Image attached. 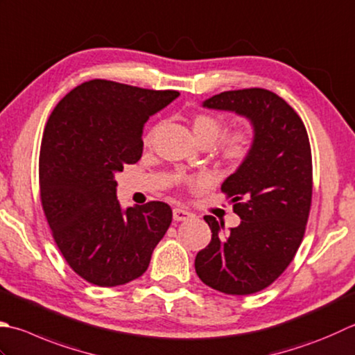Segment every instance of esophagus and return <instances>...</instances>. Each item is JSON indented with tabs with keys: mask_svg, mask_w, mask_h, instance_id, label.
Listing matches in <instances>:
<instances>
[{
	"mask_svg": "<svg viewBox=\"0 0 355 355\" xmlns=\"http://www.w3.org/2000/svg\"><path fill=\"white\" fill-rule=\"evenodd\" d=\"M191 218H193L192 212L184 211V209H182V207H175V209H173V220L175 221H186Z\"/></svg>",
	"mask_w": 355,
	"mask_h": 355,
	"instance_id": "esophagus-1",
	"label": "esophagus"
}]
</instances>
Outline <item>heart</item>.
Returning <instances> with one entry per match:
<instances>
[{"label": "heart", "instance_id": "heart-1", "mask_svg": "<svg viewBox=\"0 0 355 355\" xmlns=\"http://www.w3.org/2000/svg\"><path fill=\"white\" fill-rule=\"evenodd\" d=\"M192 130L193 135L198 140L200 144H215L219 138L222 140L218 143V155L220 158L226 162L227 164L239 166L245 163L251 155L254 149V135L252 132L245 128L234 129L227 132L225 136V121L220 116H215L212 114H197L192 118ZM155 130L152 129L148 135H146L144 141L150 143L154 138ZM192 183L196 180H187Z\"/></svg>", "mask_w": 355, "mask_h": 355}]
</instances>
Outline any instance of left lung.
Returning a JSON list of instances; mask_svg holds the SVG:
<instances>
[{"instance_id": "obj_1", "label": "left lung", "mask_w": 355, "mask_h": 355, "mask_svg": "<svg viewBox=\"0 0 355 355\" xmlns=\"http://www.w3.org/2000/svg\"><path fill=\"white\" fill-rule=\"evenodd\" d=\"M251 120V155L221 184L241 218L221 235L212 215V240L196 257L200 280L231 295L268 288L284 272L302 245L312 200V155L302 118L266 89L227 90L203 103Z\"/></svg>"}]
</instances>
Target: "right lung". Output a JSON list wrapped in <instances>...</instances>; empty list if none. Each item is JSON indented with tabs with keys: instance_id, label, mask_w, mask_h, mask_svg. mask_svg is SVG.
Listing matches in <instances>:
<instances>
[{
	"instance_id": "obj_1",
	"label": "right lung",
	"mask_w": 355,
	"mask_h": 355,
	"mask_svg": "<svg viewBox=\"0 0 355 355\" xmlns=\"http://www.w3.org/2000/svg\"><path fill=\"white\" fill-rule=\"evenodd\" d=\"M177 90L90 80L72 89L46 123L40 198L67 265L96 286L141 277L172 221L163 201L121 211L115 173L143 154V124Z\"/></svg>"
}]
</instances>
